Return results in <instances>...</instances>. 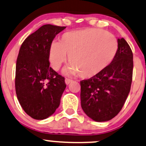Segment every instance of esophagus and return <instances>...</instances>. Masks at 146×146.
<instances>
[{"label":"esophagus","mask_w":146,"mask_h":146,"mask_svg":"<svg viewBox=\"0 0 146 146\" xmlns=\"http://www.w3.org/2000/svg\"><path fill=\"white\" fill-rule=\"evenodd\" d=\"M72 82V80L70 79H67V78H66L65 79V84H67V85H68V84H70L71 82Z\"/></svg>","instance_id":"obj_1"}]
</instances>
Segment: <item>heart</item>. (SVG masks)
I'll return each mask as SVG.
<instances>
[{
    "instance_id": "heart-1",
    "label": "heart",
    "mask_w": 146,
    "mask_h": 146,
    "mask_svg": "<svg viewBox=\"0 0 146 146\" xmlns=\"http://www.w3.org/2000/svg\"><path fill=\"white\" fill-rule=\"evenodd\" d=\"M118 44L112 34L103 29L86 28L64 33L52 42L48 51L50 65L58 71L69 55L71 62L65 72L88 79L97 76L112 62Z\"/></svg>"
}]
</instances>
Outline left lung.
<instances>
[{"label": "left lung", "mask_w": 146, "mask_h": 146, "mask_svg": "<svg viewBox=\"0 0 146 146\" xmlns=\"http://www.w3.org/2000/svg\"><path fill=\"white\" fill-rule=\"evenodd\" d=\"M116 56L108 67L94 77L80 82L81 106L96 121L112 119L127 98L133 75V53L124 38H118Z\"/></svg>", "instance_id": "8db88e82"}]
</instances>
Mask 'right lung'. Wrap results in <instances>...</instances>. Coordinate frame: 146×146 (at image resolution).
Returning <instances> with one entry per match:
<instances>
[{
  "label": "right lung",
  "instance_id": "1",
  "mask_svg": "<svg viewBox=\"0 0 146 146\" xmlns=\"http://www.w3.org/2000/svg\"><path fill=\"white\" fill-rule=\"evenodd\" d=\"M66 27L45 25L21 46L15 71V91L25 112L44 119L55 112L66 88L64 78L50 67L48 51L55 36Z\"/></svg>",
  "mask_w": 146,
  "mask_h": 146
}]
</instances>
